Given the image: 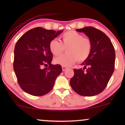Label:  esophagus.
Here are the masks:
<instances>
[{"label":"esophagus","mask_w":125,"mask_h":125,"mask_svg":"<svg viewBox=\"0 0 125 125\" xmlns=\"http://www.w3.org/2000/svg\"><path fill=\"white\" fill-rule=\"evenodd\" d=\"M62 71H65L68 69V68L66 67V66H62Z\"/></svg>","instance_id":"1"}]
</instances>
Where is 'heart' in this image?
<instances>
[{
    "label": "heart",
    "mask_w": 125,
    "mask_h": 125,
    "mask_svg": "<svg viewBox=\"0 0 125 125\" xmlns=\"http://www.w3.org/2000/svg\"><path fill=\"white\" fill-rule=\"evenodd\" d=\"M61 43L54 39L49 43V49L54 55L61 54L66 48V53L54 58L56 64L63 66H70L78 60L80 62L88 59L92 51V44L89 39L82 34L69 31L61 36Z\"/></svg>",
    "instance_id": "b5f03b06"
}]
</instances>
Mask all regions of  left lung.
Masks as SVG:
<instances>
[{
	"mask_svg": "<svg viewBox=\"0 0 125 125\" xmlns=\"http://www.w3.org/2000/svg\"><path fill=\"white\" fill-rule=\"evenodd\" d=\"M76 31L89 37L92 48L89 56L81 64L83 69H74L70 84L78 94L94 96L105 89L114 72L115 50L110 39L98 29L86 27Z\"/></svg>",
	"mask_w": 125,
	"mask_h": 125,
	"instance_id": "left-lung-1",
	"label": "left lung"
}]
</instances>
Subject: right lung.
Masks as SVG:
<instances>
[{"label":"right lung","instance_id":"obj_1","mask_svg":"<svg viewBox=\"0 0 125 125\" xmlns=\"http://www.w3.org/2000/svg\"><path fill=\"white\" fill-rule=\"evenodd\" d=\"M62 32L37 27L27 31L17 42L13 69L20 88L25 92L42 96L52 89L62 68L51 64L53 54L49 45ZM48 65V68H43Z\"/></svg>","mask_w":125,"mask_h":125}]
</instances>
